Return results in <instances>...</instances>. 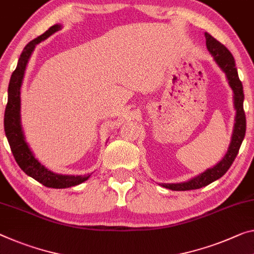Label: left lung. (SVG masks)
<instances>
[{"instance_id":"1","label":"left lung","mask_w":254,"mask_h":254,"mask_svg":"<svg viewBox=\"0 0 254 254\" xmlns=\"http://www.w3.org/2000/svg\"><path fill=\"white\" fill-rule=\"evenodd\" d=\"M205 41H206V49L210 54L213 57L214 61L218 64L222 71L225 72L227 77L228 84L234 92V107L236 110L235 116V124H234V129L232 135V140L229 144V147L226 152L225 157L222 158L216 166L206 169L204 173L197 175L196 177L187 182L176 183V184H160L166 189L171 190H197L201 187L211 184L212 182L217 181L220 177L224 176L226 171L229 169L232 163L235 160L241 144L243 142L245 130H247V118H245V112L243 108L244 102V93H243V85L239 78L237 69L235 67V60H234L233 54L229 52V50L222 45L220 42H218L216 38H213L211 35L205 33Z\"/></svg>"}]
</instances>
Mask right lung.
<instances>
[{
	"label": "right lung",
	"instance_id": "add662e5",
	"mask_svg": "<svg viewBox=\"0 0 254 254\" xmlns=\"http://www.w3.org/2000/svg\"><path fill=\"white\" fill-rule=\"evenodd\" d=\"M61 28L62 26L57 23V25L50 27L44 34L29 42L25 46L18 60L17 68H15L12 72V76L10 78L9 88H7V104L4 112V131L15 161L29 177L40 182L44 186L52 187V189H67V187L79 185L85 181H87L91 176V175H87V176L86 175H84V176H81V175H79V176L61 175L48 169L35 158L32 149L29 147L28 143L26 142V137L22 129L20 93L27 64H28L29 58L35 50V46Z\"/></svg>",
	"mask_w": 254,
	"mask_h": 254
}]
</instances>
